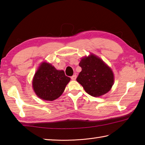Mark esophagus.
<instances>
[{"label":"esophagus","mask_w":145,"mask_h":145,"mask_svg":"<svg viewBox=\"0 0 145 145\" xmlns=\"http://www.w3.org/2000/svg\"><path fill=\"white\" fill-rule=\"evenodd\" d=\"M76 78V75H73L72 76H71V79L72 80H75Z\"/></svg>","instance_id":"34e87169"}]
</instances>
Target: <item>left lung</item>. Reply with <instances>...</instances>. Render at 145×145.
<instances>
[{"instance_id": "left-lung-1", "label": "left lung", "mask_w": 145, "mask_h": 145, "mask_svg": "<svg viewBox=\"0 0 145 145\" xmlns=\"http://www.w3.org/2000/svg\"><path fill=\"white\" fill-rule=\"evenodd\" d=\"M79 66L82 71L76 81L88 94L98 97L110 90L114 83L113 73L102 60L91 54L82 58Z\"/></svg>"}]
</instances>
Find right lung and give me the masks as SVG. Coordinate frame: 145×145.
<instances>
[{"instance_id": "obj_1", "label": "right lung", "mask_w": 145, "mask_h": 145, "mask_svg": "<svg viewBox=\"0 0 145 145\" xmlns=\"http://www.w3.org/2000/svg\"><path fill=\"white\" fill-rule=\"evenodd\" d=\"M70 80L63 70H57L50 63L43 62L35 73L32 85L39 98L53 101L61 96Z\"/></svg>"}]
</instances>
